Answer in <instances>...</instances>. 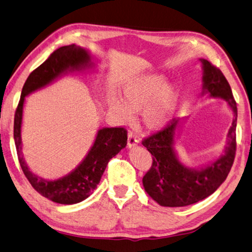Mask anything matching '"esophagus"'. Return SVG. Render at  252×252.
<instances>
[{
  "label": "esophagus",
  "mask_w": 252,
  "mask_h": 252,
  "mask_svg": "<svg viewBox=\"0 0 252 252\" xmlns=\"http://www.w3.org/2000/svg\"><path fill=\"white\" fill-rule=\"evenodd\" d=\"M138 145V139L136 137V135L134 133H129L128 134V138H127V147L128 148H133Z\"/></svg>",
  "instance_id": "1"
}]
</instances>
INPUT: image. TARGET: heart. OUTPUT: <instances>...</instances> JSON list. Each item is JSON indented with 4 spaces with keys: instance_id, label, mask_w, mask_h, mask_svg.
<instances>
[{
    "instance_id": "heart-1",
    "label": "heart",
    "mask_w": 252,
    "mask_h": 252,
    "mask_svg": "<svg viewBox=\"0 0 252 252\" xmlns=\"http://www.w3.org/2000/svg\"><path fill=\"white\" fill-rule=\"evenodd\" d=\"M119 96L108 97V109L118 123L131 121V114L142 112V122L148 130L157 131L168 125L177 109L179 90L167 83L161 74H147L125 79L119 87Z\"/></svg>"
}]
</instances>
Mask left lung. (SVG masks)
<instances>
[{"label":"left lung","mask_w":252,"mask_h":252,"mask_svg":"<svg viewBox=\"0 0 252 252\" xmlns=\"http://www.w3.org/2000/svg\"><path fill=\"white\" fill-rule=\"evenodd\" d=\"M201 96L221 98L232 112V123L227 134V144L218 159L204 167H193L182 160L176 152V139L185 119L169 124L157 134L145 139L143 145L153 155L152 168L143 178L149 197L164 207H185L205 199L217 190L231 169L236 154L237 104L230 85L221 70L204 59Z\"/></svg>","instance_id":"left-lung-1"}]
</instances>
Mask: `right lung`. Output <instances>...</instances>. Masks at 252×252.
Wrapping results in <instances>:
<instances>
[{
  "instance_id": "1",
  "label": "right lung",
  "mask_w": 252,
  "mask_h": 252,
  "mask_svg": "<svg viewBox=\"0 0 252 252\" xmlns=\"http://www.w3.org/2000/svg\"><path fill=\"white\" fill-rule=\"evenodd\" d=\"M94 61L92 53L85 47L73 44L57 48L42 65L30 74L15 112L14 142L22 170L35 190L57 204H77L92 195L99 184L110 158L116 156L127 145V131L121 127L99 128L86 156L70 173L56 179L42 178L30 169L22 152V123L25 98L69 73L94 70L96 67Z\"/></svg>"
}]
</instances>
